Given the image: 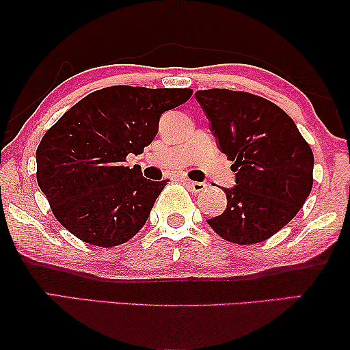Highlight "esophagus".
<instances>
[{
	"label": "esophagus",
	"instance_id": "1",
	"mask_svg": "<svg viewBox=\"0 0 350 350\" xmlns=\"http://www.w3.org/2000/svg\"><path fill=\"white\" fill-rule=\"evenodd\" d=\"M188 186L191 191H194V193H202V191L207 188V185L204 183V181H188Z\"/></svg>",
	"mask_w": 350,
	"mask_h": 350
}]
</instances>
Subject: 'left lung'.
Returning a JSON list of instances; mask_svg holds the SVG:
<instances>
[{"instance_id":"8db88e82","label":"left lung","mask_w":350,"mask_h":350,"mask_svg":"<svg viewBox=\"0 0 350 350\" xmlns=\"http://www.w3.org/2000/svg\"><path fill=\"white\" fill-rule=\"evenodd\" d=\"M196 100L236 172V186L223 188L226 210L207 223L239 245L266 241L295 218L310 194L312 150L293 119L269 100L229 89L198 90Z\"/></svg>"}]
</instances>
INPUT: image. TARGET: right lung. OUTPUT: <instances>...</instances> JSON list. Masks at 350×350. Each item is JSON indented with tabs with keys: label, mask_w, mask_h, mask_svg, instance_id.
<instances>
[{
	"label": "right lung",
	"mask_w": 350,
	"mask_h": 350,
	"mask_svg": "<svg viewBox=\"0 0 350 350\" xmlns=\"http://www.w3.org/2000/svg\"><path fill=\"white\" fill-rule=\"evenodd\" d=\"M191 89L111 85L79 100L36 150V180L62 226L98 247L127 242L145 226L167 181L126 167L154 140L162 113L188 102Z\"/></svg>",
	"instance_id": "1"
}]
</instances>
